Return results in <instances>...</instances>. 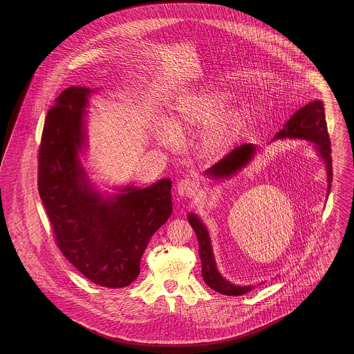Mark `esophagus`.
I'll list each match as a JSON object with an SVG mask.
<instances>
[{
	"instance_id": "obj_1",
	"label": "esophagus",
	"mask_w": 354,
	"mask_h": 354,
	"mask_svg": "<svg viewBox=\"0 0 354 354\" xmlns=\"http://www.w3.org/2000/svg\"><path fill=\"white\" fill-rule=\"evenodd\" d=\"M177 192L180 196H186V197H192L196 195L197 192V185H196L195 180H180L177 183Z\"/></svg>"
}]
</instances>
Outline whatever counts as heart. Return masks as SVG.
<instances>
[{"label":"heart","instance_id":"obj_1","mask_svg":"<svg viewBox=\"0 0 354 354\" xmlns=\"http://www.w3.org/2000/svg\"><path fill=\"white\" fill-rule=\"evenodd\" d=\"M233 93L216 86H206L178 97L171 107L168 124L154 129L159 145L171 148L174 134L182 136L192 129L203 127L201 144L207 157H218L232 148L244 124V113L238 107H226Z\"/></svg>","mask_w":354,"mask_h":354}]
</instances>
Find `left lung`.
<instances>
[{
    "mask_svg": "<svg viewBox=\"0 0 354 354\" xmlns=\"http://www.w3.org/2000/svg\"><path fill=\"white\" fill-rule=\"evenodd\" d=\"M302 139L314 143V148L317 151L319 157L323 159L325 165V171L328 176V195L330 191L331 180H333V167H331V148L330 139L328 134L325 113H324V104L320 100H314L308 102V105L301 107L296 113L287 120L285 127L279 130V133L272 139ZM258 147L253 144H243L241 147L235 148L225 156L218 163L210 167L205 174L209 178L214 180H227L233 176L241 172L249 162L254 158ZM188 223L195 230L197 241H198V254L203 263V277L207 286L218 291L220 294L227 296H241L248 294L254 286H239L229 282L224 279L218 271L215 257L212 252L210 235L207 227L203 225L201 218L194 212L187 215ZM262 285V283H259Z\"/></svg>",
    "mask_w": 354,
    "mask_h": 354,
    "instance_id": "8db88e82",
    "label": "left lung"
}]
</instances>
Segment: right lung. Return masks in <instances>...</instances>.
<instances>
[{"label":"right lung","instance_id":"add662e5","mask_svg":"<svg viewBox=\"0 0 354 354\" xmlns=\"http://www.w3.org/2000/svg\"><path fill=\"white\" fill-rule=\"evenodd\" d=\"M91 92L68 87L48 111L39 149V195L68 261L91 282L121 288L139 276L144 250L172 214V182L127 186L113 195L98 191L81 162Z\"/></svg>","mask_w":354,"mask_h":354}]
</instances>
